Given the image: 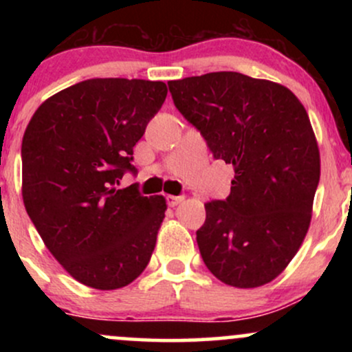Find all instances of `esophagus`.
<instances>
[{"instance_id":"obj_1","label":"esophagus","mask_w":352,"mask_h":352,"mask_svg":"<svg viewBox=\"0 0 352 352\" xmlns=\"http://www.w3.org/2000/svg\"><path fill=\"white\" fill-rule=\"evenodd\" d=\"M184 200H185L184 195H168L167 197V204L170 205V207H177V205H180Z\"/></svg>"}]
</instances>
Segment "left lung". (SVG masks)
<instances>
[{
    "instance_id": "1",
    "label": "left lung",
    "mask_w": 352,
    "mask_h": 352,
    "mask_svg": "<svg viewBox=\"0 0 352 352\" xmlns=\"http://www.w3.org/2000/svg\"><path fill=\"white\" fill-rule=\"evenodd\" d=\"M168 89L213 157L235 170L227 199L205 204L197 230L204 263L235 288L273 281L308 233L319 184L308 112L288 87L240 72L168 80Z\"/></svg>"
}]
</instances>
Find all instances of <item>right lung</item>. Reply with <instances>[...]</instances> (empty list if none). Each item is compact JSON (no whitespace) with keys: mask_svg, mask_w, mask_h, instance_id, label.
I'll list each match as a JSON object with an SVG mask.
<instances>
[{"mask_svg":"<svg viewBox=\"0 0 352 352\" xmlns=\"http://www.w3.org/2000/svg\"><path fill=\"white\" fill-rule=\"evenodd\" d=\"M160 80L87 79L44 100L23 137V201L52 256L74 280L117 289L144 272L167 204L117 188L134 145L162 107Z\"/></svg>","mask_w":352,"mask_h":352,"instance_id":"add662e5","label":"right lung"}]
</instances>
